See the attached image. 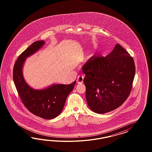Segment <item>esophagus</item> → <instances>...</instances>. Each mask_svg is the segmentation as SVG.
Listing matches in <instances>:
<instances>
[{
    "label": "esophagus",
    "instance_id": "esophagus-1",
    "mask_svg": "<svg viewBox=\"0 0 152 152\" xmlns=\"http://www.w3.org/2000/svg\"><path fill=\"white\" fill-rule=\"evenodd\" d=\"M83 80V76H78L77 78V82L78 83H82Z\"/></svg>",
    "mask_w": 152,
    "mask_h": 152
}]
</instances>
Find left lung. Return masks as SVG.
I'll list each match as a JSON object with an SVG mask.
<instances>
[{
    "label": "left lung",
    "mask_w": 152,
    "mask_h": 152,
    "mask_svg": "<svg viewBox=\"0 0 152 152\" xmlns=\"http://www.w3.org/2000/svg\"><path fill=\"white\" fill-rule=\"evenodd\" d=\"M90 109L104 114L121 106L129 96L135 73L133 58L119 44L106 57L94 56L83 66Z\"/></svg>",
    "instance_id": "1"
}]
</instances>
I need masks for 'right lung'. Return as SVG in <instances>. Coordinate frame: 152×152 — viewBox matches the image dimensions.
<instances>
[{
    "label": "right lung",
    "mask_w": 152,
    "mask_h": 152,
    "mask_svg": "<svg viewBox=\"0 0 152 152\" xmlns=\"http://www.w3.org/2000/svg\"><path fill=\"white\" fill-rule=\"evenodd\" d=\"M45 43L44 41L34 42L19 56L14 64L13 77L19 96L28 110L42 118L52 119L63 110L76 81L69 85L54 84L43 90H34L29 86L23 77V64L27 57L38 51Z\"/></svg>",
    "instance_id": "obj_1"
}]
</instances>
